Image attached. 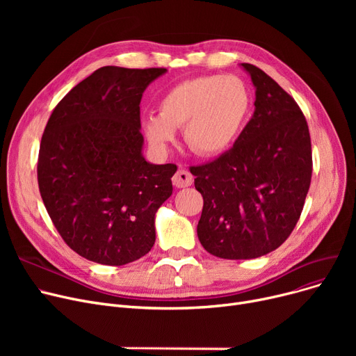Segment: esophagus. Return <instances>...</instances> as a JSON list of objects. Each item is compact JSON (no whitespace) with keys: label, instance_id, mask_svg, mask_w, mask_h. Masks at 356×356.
I'll use <instances>...</instances> for the list:
<instances>
[{"label":"esophagus","instance_id":"obj_1","mask_svg":"<svg viewBox=\"0 0 356 356\" xmlns=\"http://www.w3.org/2000/svg\"><path fill=\"white\" fill-rule=\"evenodd\" d=\"M172 180H173V184L179 189L188 188V186H191L193 183V176L189 170H186V168H179Z\"/></svg>","mask_w":356,"mask_h":356}]
</instances>
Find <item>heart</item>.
<instances>
[{
    "label": "heart",
    "mask_w": 356,
    "mask_h": 356,
    "mask_svg": "<svg viewBox=\"0 0 356 356\" xmlns=\"http://www.w3.org/2000/svg\"><path fill=\"white\" fill-rule=\"evenodd\" d=\"M252 106L251 92L236 76L211 74L180 82L159 102V115L143 121L144 133L159 149L183 127L186 145L200 157H216L236 141Z\"/></svg>",
    "instance_id": "b5f03b06"
}]
</instances>
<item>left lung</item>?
<instances>
[{"label":"left lung","instance_id":"left-lung-1","mask_svg":"<svg viewBox=\"0 0 356 356\" xmlns=\"http://www.w3.org/2000/svg\"><path fill=\"white\" fill-rule=\"evenodd\" d=\"M255 86V111L234 147L192 165L203 196L197 236L209 254L250 259L293 232L310 188L313 160L300 106L259 67L242 63Z\"/></svg>","mask_w":356,"mask_h":356}]
</instances>
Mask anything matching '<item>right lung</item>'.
<instances>
[{
    "label": "right lung",
    "instance_id": "1",
    "mask_svg": "<svg viewBox=\"0 0 356 356\" xmlns=\"http://www.w3.org/2000/svg\"><path fill=\"white\" fill-rule=\"evenodd\" d=\"M164 67L104 66L56 105L42 136L37 181L47 213L81 257L105 266L141 258L177 165L141 154L140 102Z\"/></svg>",
    "mask_w": 356,
    "mask_h": 356
}]
</instances>
